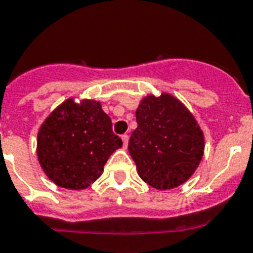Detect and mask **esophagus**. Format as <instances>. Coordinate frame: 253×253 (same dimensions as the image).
Returning <instances> with one entry per match:
<instances>
[{
    "label": "esophagus",
    "mask_w": 253,
    "mask_h": 253,
    "mask_svg": "<svg viewBox=\"0 0 253 253\" xmlns=\"http://www.w3.org/2000/svg\"><path fill=\"white\" fill-rule=\"evenodd\" d=\"M121 139H122V141H123V146H125V148H127V144H128V135H126V133H125V135H122V136H121Z\"/></svg>",
    "instance_id": "obj_1"
}]
</instances>
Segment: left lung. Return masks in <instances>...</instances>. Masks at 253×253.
Instances as JSON below:
<instances>
[{
    "instance_id": "1",
    "label": "left lung",
    "mask_w": 253,
    "mask_h": 253,
    "mask_svg": "<svg viewBox=\"0 0 253 253\" xmlns=\"http://www.w3.org/2000/svg\"><path fill=\"white\" fill-rule=\"evenodd\" d=\"M128 152L141 180L158 190L177 188L195 172L205 136L194 116L172 95H148L136 109Z\"/></svg>"
}]
</instances>
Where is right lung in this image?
Wrapping results in <instances>:
<instances>
[{
  "mask_svg": "<svg viewBox=\"0 0 253 253\" xmlns=\"http://www.w3.org/2000/svg\"><path fill=\"white\" fill-rule=\"evenodd\" d=\"M122 146L112 120L99 101L69 97L42 123L37 157L48 179L60 188L81 190L96 181L113 152Z\"/></svg>",
  "mask_w": 253,
  "mask_h": 253,
  "instance_id": "1",
  "label": "right lung"
}]
</instances>
